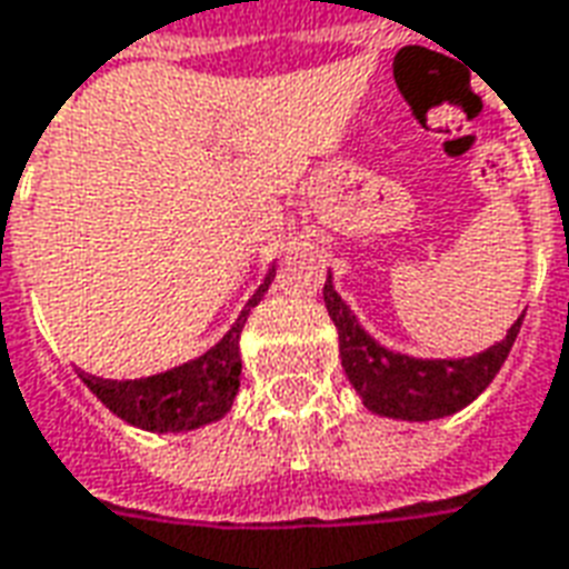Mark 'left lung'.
Returning a JSON list of instances; mask_svg holds the SVG:
<instances>
[{
	"mask_svg": "<svg viewBox=\"0 0 569 569\" xmlns=\"http://www.w3.org/2000/svg\"><path fill=\"white\" fill-rule=\"evenodd\" d=\"M322 298L338 329L341 366L350 383L357 387V393L362 396V406L381 418L396 420L448 418L478 399V393H485V387L502 369L525 320L518 317L502 341L476 357L418 359L378 345L335 292L332 273L326 277Z\"/></svg>",
	"mask_w": 569,
	"mask_h": 569,
	"instance_id": "8db88e82",
	"label": "left lung"
}]
</instances>
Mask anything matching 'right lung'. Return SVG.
Instances as JSON below:
<instances>
[{"label":"right lung","mask_w":569,"mask_h":569,"mask_svg":"<svg viewBox=\"0 0 569 569\" xmlns=\"http://www.w3.org/2000/svg\"><path fill=\"white\" fill-rule=\"evenodd\" d=\"M271 280L273 268L264 277V283L256 289V296L249 298L247 308L240 310L234 326L224 332L222 341L210 347L203 357L188 359L176 369L137 381H106L93 375H81V381L91 387V393L112 415L149 432H186L222 420L240 390V369H243L240 332L247 326L249 310L259 305Z\"/></svg>","instance_id":"right-lung-1"}]
</instances>
